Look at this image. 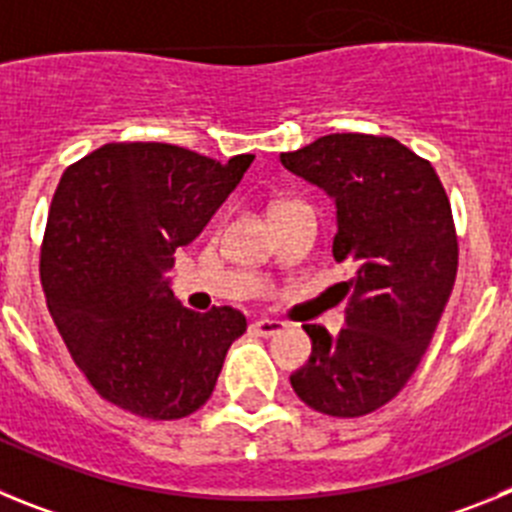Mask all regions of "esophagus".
Instances as JSON below:
<instances>
[{"label": "esophagus", "mask_w": 512, "mask_h": 512, "mask_svg": "<svg viewBox=\"0 0 512 512\" xmlns=\"http://www.w3.org/2000/svg\"><path fill=\"white\" fill-rule=\"evenodd\" d=\"M251 328H253V333H259V336L271 338V336H277V333H282V330L287 328V323H284V320L261 318V320H256V323H253Z\"/></svg>", "instance_id": "obj_1"}]
</instances>
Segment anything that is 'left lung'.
Returning a JSON list of instances; mask_svg holds the SVG:
<instances>
[{"label": "left lung", "mask_w": 512, "mask_h": 512, "mask_svg": "<svg viewBox=\"0 0 512 512\" xmlns=\"http://www.w3.org/2000/svg\"><path fill=\"white\" fill-rule=\"evenodd\" d=\"M292 174L336 200L333 256L354 277L346 328L302 325L312 356L289 377L305 405L359 418L408 384L449 302L459 264L454 215L431 161L390 135L333 133L282 153Z\"/></svg>", "instance_id": "left-lung-1"}]
</instances>
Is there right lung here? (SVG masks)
<instances>
[{"label": "right lung", "instance_id": "1", "mask_svg": "<svg viewBox=\"0 0 512 512\" xmlns=\"http://www.w3.org/2000/svg\"><path fill=\"white\" fill-rule=\"evenodd\" d=\"M251 153L220 164L171 143H104L63 171L53 194L40 282L71 359L107 402L151 420L187 418L210 400L233 307L194 312L164 271L238 187Z\"/></svg>", "mask_w": 512, "mask_h": 512}]
</instances>
